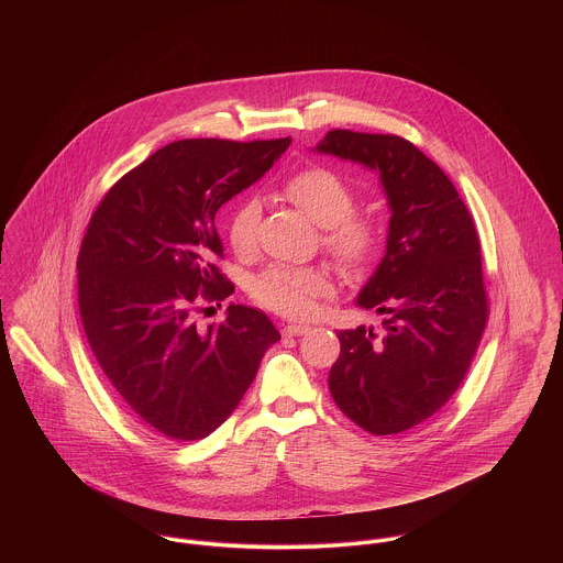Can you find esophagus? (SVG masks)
Segmentation results:
<instances>
[{"label":"esophagus","instance_id":"obj_1","mask_svg":"<svg viewBox=\"0 0 563 563\" xmlns=\"http://www.w3.org/2000/svg\"><path fill=\"white\" fill-rule=\"evenodd\" d=\"M308 331H310V327L308 324H299V322H288L284 327V335H303Z\"/></svg>","mask_w":563,"mask_h":563}]
</instances>
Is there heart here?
<instances>
[{
  "instance_id": "obj_1",
  "label": "heart",
  "mask_w": 563,
  "mask_h": 563,
  "mask_svg": "<svg viewBox=\"0 0 563 563\" xmlns=\"http://www.w3.org/2000/svg\"><path fill=\"white\" fill-rule=\"evenodd\" d=\"M284 197L317 225L324 228V249L346 268L364 271L382 251L386 225L371 212H353L357 188L327 166H308L286 179ZM262 206L257 197H242L228 219V241L239 255L255 249ZM251 295L264 308L284 317L308 319L319 301L333 295V279L317 266L273 264L251 284Z\"/></svg>"
}]
</instances>
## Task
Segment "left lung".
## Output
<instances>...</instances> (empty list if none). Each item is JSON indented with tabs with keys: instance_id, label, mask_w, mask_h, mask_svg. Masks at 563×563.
I'll list each match as a JSON object with an SVG mask.
<instances>
[{
	"instance_id": "obj_1",
	"label": "left lung",
	"mask_w": 563,
	"mask_h": 563,
	"mask_svg": "<svg viewBox=\"0 0 563 563\" xmlns=\"http://www.w3.org/2000/svg\"><path fill=\"white\" fill-rule=\"evenodd\" d=\"M317 152L377 170L393 212L384 260L357 297L360 308L386 314L384 329L338 333L329 390L368 433H402L453 397L482 342L475 221L444 170L401 136L331 130Z\"/></svg>"
}]
</instances>
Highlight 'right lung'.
I'll use <instances>...</instances> for the list:
<instances>
[{"label":"right lung","mask_w":563,"mask_h":563,"mask_svg":"<svg viewBox=\"0 0 563 563\" xmlns=\"http://www.w3.org/2000/svg\"><path fill=\"white\" fill-rule=\"evenodd\" d=\"M288 139L177 141L125 173L90 217L78 255L81 324L125 407L162 435H210L239 407L271 344L268 317L230 306L201 331L199 301H223L234 284L214 217L288 150Z\"/></svg>","instance_id":"add662e5"}]
</instances>
